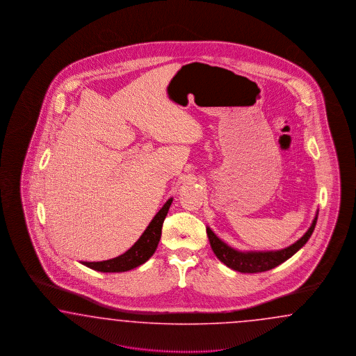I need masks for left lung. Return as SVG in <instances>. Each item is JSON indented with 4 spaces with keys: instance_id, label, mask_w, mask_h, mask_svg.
Here are the masks:
<instances>
[{
    "instance_id": "left-lung-1",
    "label": "left lung",
    "mask_w": 356,
    "mask_h": 356,
    "mask_svg": "<svg viewBox=\"0 0 356 356\" xmlns=\"http://www.w3.org/2000/svg\"><path fill=\"white\" fill-rule=\"evenodd\" d=\"M317 216H318V210H317L312 225L308 228V231L296 243H293L287 248L280 249V250L241 252V250L229 247L225 241H222L211 231L210 227H206V232H207L211 249L216 253V257L229 269L236 270L240 273H262V271H268V270L277 268L278 265L292 257L299 249H302L305 245V243L309 240L313 229L316 227Z\"/></svg>"
}]
</instances>
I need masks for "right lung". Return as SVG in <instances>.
Here are the masks:
<instances>
[{"instance_id":"1","label":"right lung","mask_w":356,"mask_h":356,"mask_svg":"<svg viewBox=\"0 0 356 356\" xmlns=\"http://www.w3.org/2000/svg\"><path fill=\"white\" fill-rule=\"evenodd\" d=\"M173 198H170L162 209L152 218L150 225L143 231L140 238L134 243L131 248L128 249L124 254L115 259L100 261V262H81L90 269L102 271V273H122L128 270L138 268L145 264L158 248L161 235H162L163 222L172 204Z\"/></svg>"}]
</instances>
